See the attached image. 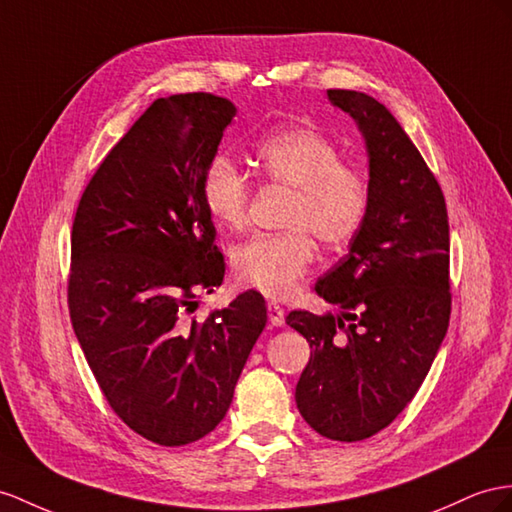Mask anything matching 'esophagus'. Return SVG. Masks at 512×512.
Listing matches in <instances>:
<instances>
[{"label":"esophagus","instance_id":"esophagus-1","mask_svg":"<svg viewBox=\"0 0 512 512\" xmlns=\"http://www.w3.org/2000/svg\"><path fill=\"white\" fill-rule=\"evenodd\" d=\"M268 320L272 326H283L285 324V311L277 303H268Z\"/></svg>","mask_w":512,"mask_h":512}]
</instances>
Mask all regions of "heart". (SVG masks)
<instances>
[{"label":"heart","mask_w":512,"mask_h":512,"mask_svg":"<svg viewBox=\"0 0 512 512\" xmlns=\"http://www.w3.org/2000/svg\"><path fill=\"white\" fill-rule=\"evenodd\" d=\"M257 164L270 183L292 188L283 225L290 231L257 233L231 251V270L242 285L270 298H285L316 259L311 233L324 244L355 238L370 209V183L342 164L337 144L311 127H287L261 138ZM203 199L216 225L238 231L246 225L251 179L227 155L209 160Z\"/></svg>","instance_id":"obj_1"}]
</instances>
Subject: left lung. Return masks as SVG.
Instances as JSON below:
<instances>
[{
	"label": "left lung",
	"mask_w": 512,
	"mask_h": 512,
	"mask_svg": "<svg viewBox=\"0 0 512 512\" xmlns=\"http://www.w3.org/2000/svg\"><path fill=\"white\" fill-rule=\"evenodd\" d=\"M355 119L370 160V209L350 251L316 283L339 313L292 311L311 357L296 385L305 422L361 441L413 400L448 333L450 227L435 175L393 114L357 90H326Z\"/></svg>",
	"instance_id": "obj_1"
}]
</instances>
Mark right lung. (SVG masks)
Segmentation results:
<instances>
[{
  "label": "right lung",
  "instance_id": "obj_1",
  "mask_svg": "<svg viewBox=\"0 0 512 512\" xmlns=\"http://www.w3.org/2000/svg\"><path fill=\"white\" fill-rule=\"evenodd\" d=\"M233 116L209 93L153 101L99 164L73 220L77 342L112 411L166 448L220 424L268 320L253 290L192 316L199 292L225 279L203 173Z\"/></svg>",
  "mask_w": 512,
  "mask_h": 512
}]
</instances>
